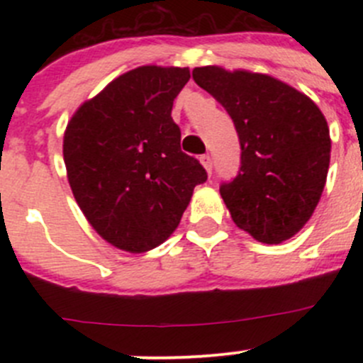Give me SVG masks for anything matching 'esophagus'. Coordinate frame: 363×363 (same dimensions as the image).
Segmentation results:
<instances>
[{
  "label": "esophagus",
  "instance_id": "esophagus-1",
  "mask_svg": "<svg viewBox=\"0 0 363 363\" xmlns=\"http://www.w3.org/2000/svg\"><path fill=\"white\" fill-rule=\"evenodd\" d=\"M200 163H202L205 170H207L208 174H211V172H212V160H211V156H208V155L200 156Z\"/></svg>",
  "mask_w": 363,
  "mask_h": 363
}]
</instances>
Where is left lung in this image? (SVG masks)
Masks as SVG:
<instances>
[{"label":"left lung","mask_w":363,"mask_h":363,"mask_svg":"<svg viewBox=\"0 0 363 363\" xmlns=\"http://www.w3.org/2000/svg\"><path fill=\"white\" fill-rule=\"evenodd\" d=\"M193 79L239 135V174L219 186L233 223L258 242L288 240L309 221L327 182V119L311 98L263 73L202 67Z\"/></svg>","instance_id":"1"}]
</instances>
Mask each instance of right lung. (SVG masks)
Wrapping results in <instances>:
<instances>
[{
    "label": "right lung",
    "instance_id": "add662e5",
    "mask_svg": "<svg viewBox=\"0 0 363 363\" xmlns=\"http://www.w3.org/2000/svg\"><path fill=\"white\" fill-rule=\"evenodd\" d=\"M188 80V68L131 69L80 105L65 131L73 196L98 235L123 251L163 244L207 181L200 161L181 151L172 119Z\"/></svg>",
    "mask_w": 363,
    "mask_h": 363
}]
</instances>
